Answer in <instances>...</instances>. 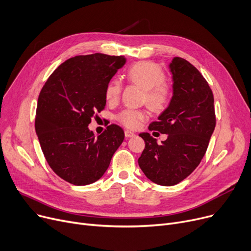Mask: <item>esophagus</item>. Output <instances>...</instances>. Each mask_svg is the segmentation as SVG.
I'll use <instances>...</instances> for the list:
<instances>
[{"label": "esophagus", "mask_w": 251, "mask_h": 251, "mask_svg": "<svg viewBox=\"0 0 251 251\" xmlns=\"http://www.w3.org/2000/svg\"><path fill=\"white\" fill-rule=\"evenodd\" d=\"M124 133H125L126 137H133V136H135V134L133 132H131L130 130H125Z\"/></svg>", "instance_id": "34e87169"}]
</instances>
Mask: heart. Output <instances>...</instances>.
Listing matches in <instances>:
<instances>
[{"instance_id":"1","label":"heart","mask_w":251,"mask_h":251,"mask_svg":"<svg viewBox=\"0 0 251 251\" xmlns=\"http://www.w3.org/2000/svg\"><path fill=\"white\" fill-rule=\"evenodd\" d=\"M127 78L130 82L144 89L143 101L151 110L160 112L167 108L172 97V87L166 81V73L159 65L148 61L137 62L127 71ZM121 91V82L112 80L105 87V100L109 102L118 101ZM147 118L146 111L135 109H125L117 115V120L130 129H137Z\"/></svg>"}]
</instances>
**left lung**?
<instances>
[{
	"label": "left lung",
	"instance_id": "1",
	"mask_svg": "<svg viewBox=\"0 0 251 251\" xmlns=\"http://www.w3.org/2000/svg\"><path fill=\"white\" fill-rule=\"evenodd\" d=\"M173 97L169 107L149 129L168 138L157 144L150 133H140L146 142L138 165L151 181L172 186L188 177L200 165L216 127L214 95L201 73L185 59L170 64Z\"/></svg>",
	"mask_w": 251,
	"mask_h": 251
}]
</instances>
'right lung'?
<instances>
[{
	"instance_id": "add662e5",
	"label": "right lung",
	"mask_w": 251,
	"mask_h": 251,
	"mask_svg": "<svg viewBox=\"0 0 251 251\" xmlns=\"http://www.w3.org/2000/svg\"><path fill=\"white\" fill-rule=\"evenodd\" d=\"M126 59L92 54L62 63L39 92L35 132L50 169L63 180L83 186L98 181L124 140L111 124L96 137L88 125L105 105V87Z\"/></svg>"
}]
</instances>
